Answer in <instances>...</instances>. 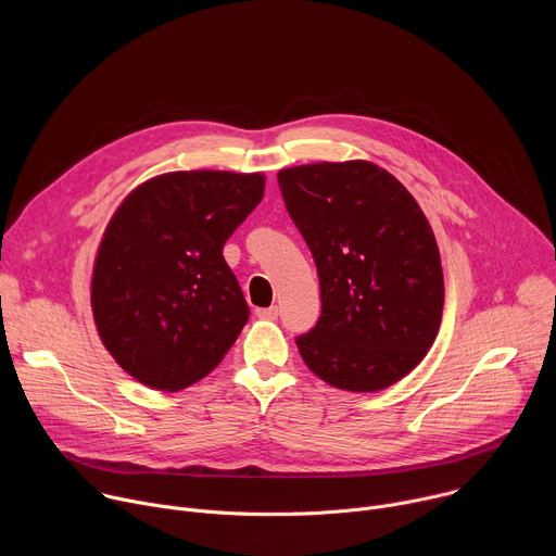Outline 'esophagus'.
<instances>
[{"instance_id": "34e87169", "label": "esophagus", "mask_w": 556, "mask_h": 556, "mask_svg": "<svg viewBox=\"0 0 556 556\" xmlns=\"http://www.w3.org/2000/svg\"><path fill=\"white\" fill-rule=\"evenodd\" d=\"M255 314L260 316V319H266V321H275L279 316V307L277 305H270V307H257Z\"/></svg>"}]
</instances>
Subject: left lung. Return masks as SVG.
Segmentation results:
<instances>
[{"label": "left lung", "instance_id": "1", "mask_svg": "<svg viewBox=\"0 0 556 556\" xmlns=\"http://www.w3.org/2000/svg\"><path fill=\"white\" fill-rule=\"evenodd\" d=\"M277 180L321 286L319 321L296 337L305 365L348 391L399 382L442 321L440 251L422 208L367 161L281 169Z\"/></svg>", "mask_w": 556, "mask_h": 556}]
</instances>
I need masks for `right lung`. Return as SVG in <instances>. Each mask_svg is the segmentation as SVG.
Listing matches in <instances>:
<instances>
[{
	"instance_id": "1",
	"label": "right lung",
	"mask_w": 556,
	"mask_h": 556,
	"mask_svg": "<svg viewBox=\"0 0 556 556\" xmlns=\"http://www.w3.org/2000/svg\"><path fill=\"white\" fill-rule=\"evenodd\" d=\"M262 174L174 172L134 189L92 273L99 337L138 382L178 391L219 365L249 321L222 251L264 198Z\"/></svg>"
}]
</instances>
